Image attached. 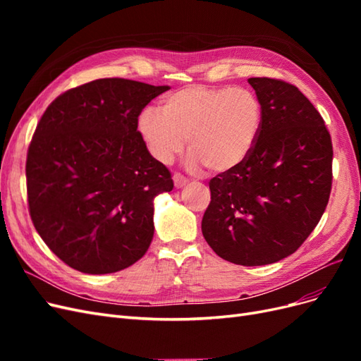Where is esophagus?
Here are the masks:
<instances>
[{"instance_id": "34e87169", "label": "esophagus", "mask_w": 361, "mask_h": 361, "mask_svg": "<svg viewBox=\"0 0 361 361\" xmlns=\"http://www.w3.org/2000/svg\"><path fill=\"white\" fill-rule=\"evenodd\" d=\"M173 182H174V187H176V188H182V187H185V185H187L188 179L185 178V176H182L180 173H174V174H173Z\"/></svg>"}]
</instances>
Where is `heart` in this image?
<instances>
[{"label": "heart", "mask_w": 361, "mask_h": 361, "mask_svg": "<svg viewBox=\"0 0 361 361\" xmlns=\"http://www.w3.org/2000/svg\"><path fill=\"white\" fill-rule=\"evenodd\" d=\"M264 125L256 93L235 87L191 85L167 94L161 110L147 106L137 128L152 158L169 166L185 147L190 169L231 171L250 157Z\"/></svg>", "instance_id": "heart-1"}]
</instances>
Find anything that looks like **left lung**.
I'll return each instance as SVG.
<instances>
[{
  "instance_id": "left-lung-1",
  "label": "left lung",
  "mask_w": 361,
  "mask_h": 361,
  "mask_svg": "<svg viewBox=\"0 0 361 361\" xmlns=\"http://www.w3.org/2000/svg\"><path fill=\"white\" fill-rule=\"evenodd\" d=\"M264 108L257 143L241 166L211 179L206 243L236 265L274 264L295 253L330 199L333 145L324 118L297 87L250 78Z\"/></svg>"
}]
</instances>
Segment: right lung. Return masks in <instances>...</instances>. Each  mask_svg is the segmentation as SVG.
Wrapping results in <instances>:
<instances>
[{
	"label": "right lung",
	"mask_w": 361,
	"mask_h": 361,
	"mask_svg": "<svg viewBox=\"0 0 361 361\" xmlns=\"http://www.w3.org/2000/svg\"><path fill=\"white\" fill-rule=\"evenodd\" d=\"M169 85L104 78L60 94L27 155L32 224L57 257L84 274L135 264L154 238V199L173 190L152 158L138 116Z\"/></svg>",
	"instance_id": "add662e5"
}]
</instances>
